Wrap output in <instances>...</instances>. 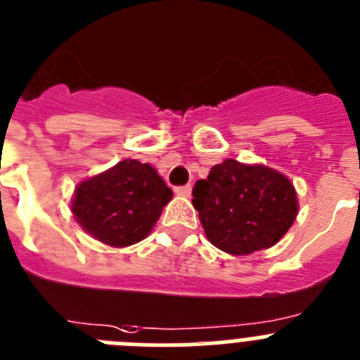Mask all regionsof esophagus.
<instances>
[{
	"mask_svg": "<svg viewBox=\"0 0 360 360\" xmlns=\"http://www.w3.org/2000/svg\"><path fill=\"white\" fill-rule=\"evenodd\" d=\"M174 193H176L178 196H184V198L191 196V186H178V187H174Z\"/></svg>",
	"mask_w": 360,
	"mask_h": 360,
	"instance_id": "34e87169",
	"label": "esophagus"
}]
</instances>
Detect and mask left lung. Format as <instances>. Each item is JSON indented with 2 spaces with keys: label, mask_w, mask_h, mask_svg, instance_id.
Listing matches in <instances>:
<instances>
[{
  "label": "left lung",
  "mask_w": 360,
  "mask_h": 360,
  "mask_svg": "<svg viewBox=\"0 0 360 360\" xmlns=\"http://www.w3.org/2000/svg\"><path fill=\"white\" fill-rule=\"evenodd\" d=\"M193 196L209 240L232 255H248L278 243L298 214L295 187L288 178L233 158L198 180Z\"/></svg>",
  "instance_id": "1"
}]
</instances>
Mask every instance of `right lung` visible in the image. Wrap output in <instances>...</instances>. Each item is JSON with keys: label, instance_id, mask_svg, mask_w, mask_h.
I'll return each mask as SVG.
<instances>
[{"label": "right lung", "instance_id": "obj_1", "mask_svg": "<svg viewBox=\"0 0 360 360\" xmlns=\"http://www.w3.org/2000/svg\"><path fill=\"white\" fill-rule=\"evenodd\" d=\"M171 196L150 164L127 158L78 186L72 214L105 245L130 246L150 233Z\"/></svg>", "mask_w": 360, "mask_h": 360}]
</instances>
